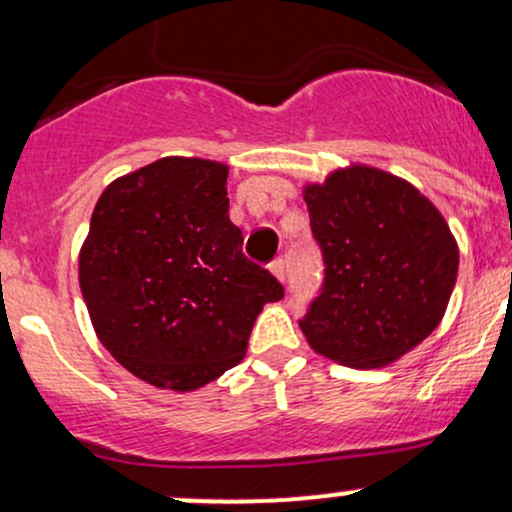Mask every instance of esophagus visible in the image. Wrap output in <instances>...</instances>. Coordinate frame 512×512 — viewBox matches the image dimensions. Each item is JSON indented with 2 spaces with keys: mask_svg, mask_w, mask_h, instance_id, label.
<instances>
[{
  "mask_svg": "<svg viewBox=\"0 0 512 512\" xmlns=\"http://www.w3.org/2000/svg\"><path fill=\"white\" fill-rule=\"evenodd\" d=\"M269 269H272V274L276 276V279H281L284 281V276H286V262L281 260V257H276V260L269 264Z\"/></svg>",
  "mask_w": 512,
  "mask_h": 512,
  "instance_id": "obj_1",
  "label": "esophagus"
}]
</instances>
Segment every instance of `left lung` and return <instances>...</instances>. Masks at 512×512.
Returning <instances> with one entry per match:
<instances>
[{
	"instance_id": "obj_1",
	"label": "left lung",
	"mask_w": 512,
	"mask_h": 512,
	"mask_svg": "<svg viewBox=\"0 0 512 512\" xmlns=\"http://www.w3.org/2000/svg\"><path fill=\"white\" fill-rule=\"evenodd\" d=\"M303 197L325 262L298 322L305 339L351 368L397 361L448 308L460 264L448 223L414 185L370 166L334 170Z\"/></svg>"
}]
</instances>
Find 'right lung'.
Masks as SVG:
<instances>
[{
    "label": "right lung",
    "mask_w": 512,
    "mask_h": 512,
    "mask_svg": "<svg viewBox=\"0 0 512 512\" xmlns=\"http://www.w3.org/2000/svg\"><path fill=\"white\" fill-rule=\"evenodd\" d=\"M228 166L158 158L110 182L79 252L93 330L129 373L190 392L243 361L264 303L284 286L243 255Z\"/></svg>",
    "instance_id": "add662e5"
}]
</instances>
